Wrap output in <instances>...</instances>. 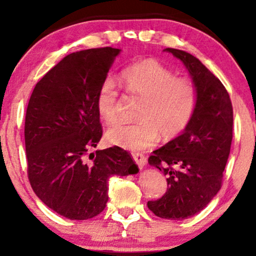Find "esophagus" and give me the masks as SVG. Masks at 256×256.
<instances>
[{"mask_svg": "<svg viewBox=\"0 0 256 256\" xmlns=\"http://www.w3.org/2000/svg\"><path fill=\"white\" fill-rule=\"evenodd\" d=\"M132 157H134V160L140 168H143L146 164V157L144 155H142V154H132Z\"/></svg>", "mask_w": 256, "mask_h": 256, "instance_id": "obj_1", "label": "esophagus"}]
</instances>
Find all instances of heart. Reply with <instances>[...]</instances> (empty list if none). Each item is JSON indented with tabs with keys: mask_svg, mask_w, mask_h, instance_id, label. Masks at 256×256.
I'll list each match as a JSON object with an SVG mask.
<instances>
[{
	"mask_svg": "<svg viewBox=\"0 0 256 256\" xmlns=\"http://www.w3.org/2000/svg\"><path fill=\"white\" fill-rule=\"evenodd\" d=\"M120 80L130 96L141 98L132 124L110 128L107 138L124 149L142 150L152 146L160 134L163 138L180 135L190 124L198 104V90L188 78H180L155 59L135 62L124 68ZM100 116L107 124L120 121L118 90L112 80L100 86L96 96Z\"/></svg>",
	"mask_w": 256,
	"mask_h": 256,
	"instance_id": "1",
	"label": "heart"
}]
</instances>
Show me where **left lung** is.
<instances>
[{"instance_id":"1","label":"left lung","mask_w":256,"mask_h":256,"mask_svg":"<svg viewBox=\"0 0 256 256\" xmlns=\"http://www.w3.org/2000/svg\"><path fill=\"white\" fill-rule=\"evenodd\" d=\"M190 73L198 104L184 132L149 157L166 176V194L148 202L154 214L183 220L194 216L218 194L233 138V107L222 82L188 52L168 48Z\"/></svg>"}]
</instances>
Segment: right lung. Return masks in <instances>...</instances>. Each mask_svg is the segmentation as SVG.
Wrapping results in <instances>:
<instances>
[{
    "instance_id": "obj_1",
    "label": "right lung",
    "mask_w": 256,
    "mask_h": 256,
    "mask_svg": "<svg viewBox=\"0 0 256 256\" xmlns=\"http://www.w3.org/2000/svg\"><path fill=\"white\" fill-rule=\"evenodd\" d=\"M120 48L66 56L34 86L24 126L28 177L48 208L71 220L90 219L108 202V180L138 172L120 146L96 148L102 136L96 96Z\"/></svg>"
}]
</instances>
